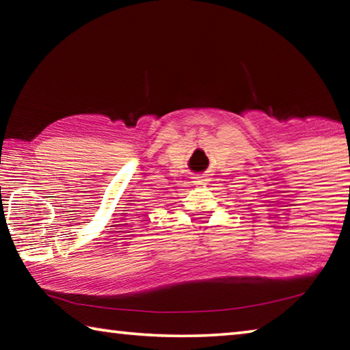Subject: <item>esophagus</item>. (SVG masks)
I'll return each mask as SVG.
<instances>
[{"label":"esophagus","instance_id":"1","mask_svg":"<svg viewBox=\"0 0 350 350\" xmlns=\"http://www.w3.org/2000/svg\"><path fill=\"white\" fill-rule=\"evenodd\" d=\"M193 185H206V174H198L196 177H193Z\"/></svg>","mask_w":350,"mask_h":350}]
</instances>
